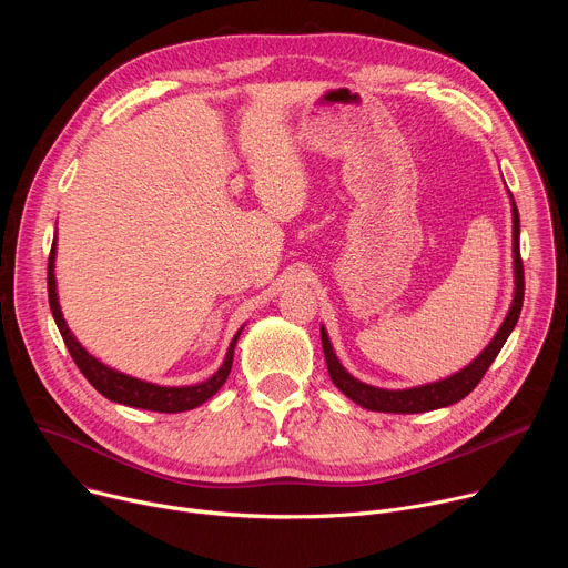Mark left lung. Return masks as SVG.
Wrapping results in <instances>:
<instances>
[{"label": "left lung", "mask_w": 568, "mask_h": 568, "mask_svg": "<svg viewBox=\"0 0 568 568\" xmlns=\"http://www.w3.org/2000/svg\"><path fill=\"white\" fill-rule=\"evenodd\" d=\"M510 195V193H508ZM510 204H513V265H515V296H513V305L501 323V328L497 331V335L493 337V342L483 348V353L469 362L465 368H460L458 373L432 382V384H423V386H414V388H399V390H388V388H377L371 384L359 382L357 377H353L342 362L337 359L333 344L328 339L326 328L321 326V344H323V355H326V364H328V373L331 379L335 382V386L351 397L353 402H357L359 407L368 409V412H382V414H425V412H434V409H443L449 407V404L460 402L465 395H469L476 384L480 382V377L485 375V371L490 368V364L497 359L499 351L504 348L506 339L510 337V333L515 331L519 314H521V305H524V265H521V254H519V211L517 204L510 195Z\"/></svg>", "instance_id": "1"}]
</instances>
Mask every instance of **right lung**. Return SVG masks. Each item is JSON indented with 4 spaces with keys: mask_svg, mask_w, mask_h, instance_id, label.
Masks as SVG:
<instances>
[{
    "mask_svg": "<svg viewBox=\"0 0 568 568\" xmlns=\"http://www.w3.org/2000/svg\"><path fill=\"white\" fill-rule=\"evenodd\" d=\"M53 270H55V240L51 245L49 267H47V290H49L51 314L55 318V326H58L62 342H64L69 355L73 357L75 366L88 377V382L108 399L125 404V407H134V409H148V412H159V414H180V412H191V409L200 407V404H204L209 397H213L220 390V386L226 382V377L231 373V364H233V348H235V342H237L242 328L231 339L222 366L209 379H204L200 384H191V386H159L152 382H143L139 377H132V375H125V373H119V371L105 366L103 362H99L94 355H90L83 346H80V342L71 335L67 321L62 316Z\"/></svg>",
    "mask_w": 568,
    "mask_h": 568,
    "instance_id": "add662e5",
    "label": "right lung"
}]
</instances>
